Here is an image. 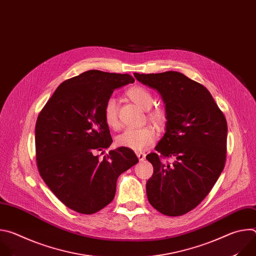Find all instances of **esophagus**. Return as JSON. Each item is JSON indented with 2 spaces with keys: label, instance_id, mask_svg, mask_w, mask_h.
Listing matches in <instances>:
<instances>
[{
  "label": "esophagus",
  "instance_id": "1",
  "mask_svg": "<svg viewBox=\"0 0 256 256\" xmlns=\"http://www.w3.org/2000/svg\"><path fill=\"white\" fill-rule=\"evenodd\" d=\"M136 157L138 158L140 161H144V160L146 154H144V152H136Z\"/></svg>",
  "mask_w": 256,
  "mask_h": 256
}]
</instances>
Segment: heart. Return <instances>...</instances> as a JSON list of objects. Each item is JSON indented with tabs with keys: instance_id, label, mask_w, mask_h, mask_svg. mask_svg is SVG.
Returning a JSON list of instances; mask_svg holds the SVG:
<instances>
[{
	"instance_id": "1",
	"label": "heart",
	"mask_w": 256,
	"mask_h": 256,
	"mask_svg": "<svg viewBox=\"0 0 256 256\" xmlns=\"http://www.w3.org/2000/svg\"><path fill=\"white\" fill-rule=\"evenodd\" d=\"M126 96L138 105L142 109H148L153 104V96L147 90L140 86H134L128 89ZM103 118L106 124L112 128H118V102L114 97H109L103 108ZM148 118L156 126H162L166 120V112L162 107H154L148 112ZM156 132L150 126H146L142 128H126L116 138V142L120 147L132 149L134 151H142L155 140Z\"/></svg>"
}]
</instances>
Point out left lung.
I'll use <instances>...</instances> for the list:
<instances>
[{
  "label": "left lung",
  "mask_w": 256,
  "mask_h": 256,
  "mask_svg": "<svg viewBox=\"0 0 256 256\" xmlns=\"http://www.w3.org/2000/svg\"><path fill=\"white\" fill-rule=\"evenodd\" d=\"M134 76L160 93L166 110V132L146 157L154 168L146 186L149 202L163 214L182 216L202 202L224 169L226 118L204 86L179 72Z\"/></svg>",
  "instance_id": "left-lung-1"
}]
</instances>
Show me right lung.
Segmentation results:
<instances>
[{
	"instance_id": "add662e5",
	"label": "right lung",
	"mask_w": 256,
	"mask_h": 256,
	"mask_svg": "<svg viewBox=\"0 0 256 256\" xmlns=\"http://www.w3.org/2000/svg\"><path fill=\"white\" fill-rule=\"evenodd\" d=\"M134 79L128 74L90 70L62 82L35 126L36 164L46 184L68 208L94 214L110 204L118 176L138 162L132 149L97 152L112 138L103 118L106 100Z\"/></svg>"
}]
</instances>
